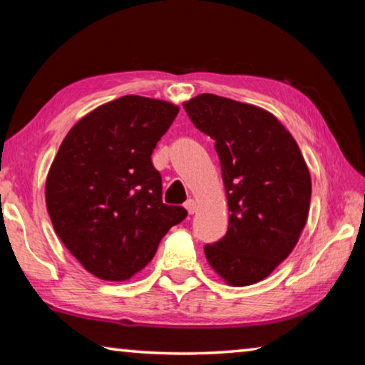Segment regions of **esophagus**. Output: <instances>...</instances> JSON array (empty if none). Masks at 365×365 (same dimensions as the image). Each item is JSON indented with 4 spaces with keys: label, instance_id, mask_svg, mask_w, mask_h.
<instances>
[{
    "label": "esophagus",
    "instance_id": "1",
    "mask_svg": "<svg viewBox=\"0 0 365 365\" xmlns=\"http://www.w3.org/2000/svg\"><path fill=\"white\" fill-rule=\"evenodd\" d=\"M185 209H187L188 214H195L196 212V201L188 200L187 202H185Z\"/></svg>",
    "mask_w": 365,
    "mask_h": 365
}]
</instances>
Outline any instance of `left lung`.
Returning <instances> with one entry per match:
<instances>
[{
	"label": "left lung",
	"mask_w": 365,
	"mask_h": 365,
	"mask_svg": "<svg viewBox=\"0 0 365 365\" xmlns=\"http://www.w3.org/2000/svg\"><path fill=\"white\" fill-rule=\"evenodd\" d=\"M197 130L215 141L228 202L225 237L205 246L228 285L261 282L298 243L311 202L304 158L275 115L205 93L183 104Z\"/></svg>",
	"instance_id": "8db88e82"
}]
</instances>
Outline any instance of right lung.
<instances>
[{"instance_id":"obj_1","label":"right lung","mask_w":365,"mask_h":365,"mask_svg":"<svg viewBox=\"0 0 365 365\" xmlns=\"http://www.w3.org/2000/svg\"><path fill=\"white\" fill-rule=\"evenodd\" d=\"M178 108L127 95L103 104L66 135L46 178L54 232L72 256L101 280L122 282L156 255L187 209L163 202L153 150Z\"/></svg>"}]
</instances>
